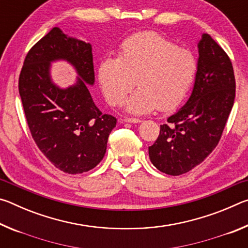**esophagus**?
Masks as SVG:
<instances>
[{
	"label": "esophagus",
	"mask_w": 248,
	"mask_h": 248,
	"mask_svg": "<svg viewBox=\"0 0 248 248\" xmlns=\"http://www.w3.org/2000/svg\"><path fill=\"white\" fill-rule=\"evenodd\" d=\"M124 123H130V124H140L141 120L137 118H124L123 119Z\"/></svg>",
	"instance_id": "34e87169"
}]
</instances>
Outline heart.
I'll return each instance as SVG.
<instances>
[{
	"label": "heart",
	"mask_w": 248,
	"mask_h": 248,
	"mask_svg": "<svg viewBox=\"0 0 248 248\" xmlns=\"http://www.w3.org/2000/svg\"><path fill=\"white\" fill-rule=\"evenodd\" d=\"M196 72L197 60L190 50L146 31L125 39L117 58L107 57L99 62L97 81L112 106L123 103L137 83L139 89L124 103V109L130 114L143 115L156 107L161 111L177 107Z\"/></svg>",
	"instance_id": "b5f03b06"
}]
</instances>
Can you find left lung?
Masks as SVG:
<instances>
[{
  "mask_svg": "<svg viewBox=\"0 0 248 248\" xmlns=\"http://www.w3.org/2000/svg\"><path fill=\"white\" fill-rule=\"evenodd\" d=\"M198 53L189 98L161 125L149 146L152 164L167 175L187 173L215 150L234 104L235 78L228 54L208 33L201 36Z\"/></svg>",
  "mask_w": 248,
  "mask_h": 248,
  "instance_id": "8db88e82",
  "label": "left lung"
}]
</instances>
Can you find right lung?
<instances>
[{
	"mask_svg": "<svg viewBox=\"0 0 248 248\" xmlns=\"http://www.w3.org/2000/svg\"><path fill=\"white\" fill-rule=\"evenodd\" d=\"M65 61L78 74L60 88L51 63ZM95 83L92 45L53 27L29 50L18 90L32 139L52 164L68 174H82L99 164L117 119L105 115L90 93Z\"/></svg>",
	"mask_w": 248,
	"mask_h": 248,
	"instance_id": "1",
	"label": "right lung"
}]
</instances>
